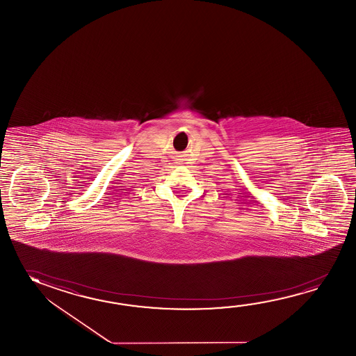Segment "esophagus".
<instances>
[{"instance_id": "34e87169", "label": "esophagus", "mask_w": 356, "mask_h": 356, "mask_svg": "<svg viewBox=\"0 0 356 356\" xmlns=\"http://www.w3.org/2000/svg\"><path fill=\"white\" fill-rule=\"evenodd\" d=\"M177 163H181V159H177Z\"/></svg>"}]
</instances>
